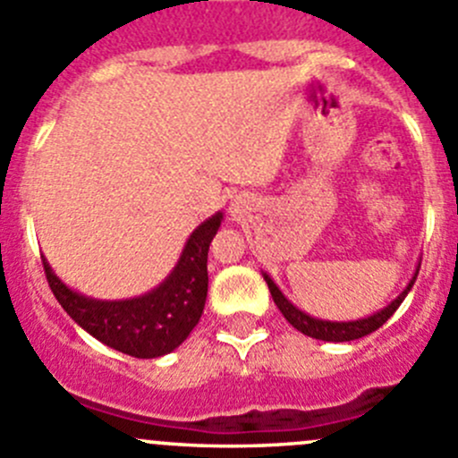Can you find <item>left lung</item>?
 Instances as JSON below:
<instances>
[{
    "label": "left lung",
    "mask_w": 458,
    "mask_h": 458,
    "mask_svg": "<svg viewBox=\"0 0 458 458\" xmlns=\"http://www.w3.org/2000/svg\"><path fill=\"white\" fill-rule=\"evenodd\" d=\"M419 266H421V261H419ZM419 266H417V270H414L412 279H410L408 285L403 288V293H399V297L392 299V301L387 303V306H383L381 310L372 312V315H368V317L354 318V321H330V318H318V317L308 315V312H303L301 308L294 306V303L290 301L284 293H281L279 285L272 281V276L267 275V272H261V275H263V279H266L267 288H270V294H272V299H275L276 308L281 310V315L288 318L290 326H294L299 332L312 336V339L332 341V344H344V341L361 339V336L378 330V327H381L387 318L394 315L396 308L403 303V299L408 297V293L412 290L414 281H417Z\"/></svg>",
    "instance_id": "1"
}]
</instances>
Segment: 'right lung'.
<instances>
[{
  "label": "right lung",
  "instance_id": "obj_1",
  "mask_svg": "<svg viewBox=\"0 0 458 458\" xmlns=\"http://www.w3.org/2000/svg\"><path fill=\"white\" fill-rule=\"evenodd\" d=\"M224 221L215 212L183 243L170 275L140 297L95 299L64 284L44 257L46 279L68 317L108 348L137 359H157L177 350L199 323L208 297V248Z\"/></svg>",
  "mask_w": 458,
  "mask_h": 458
}]
</instances>
